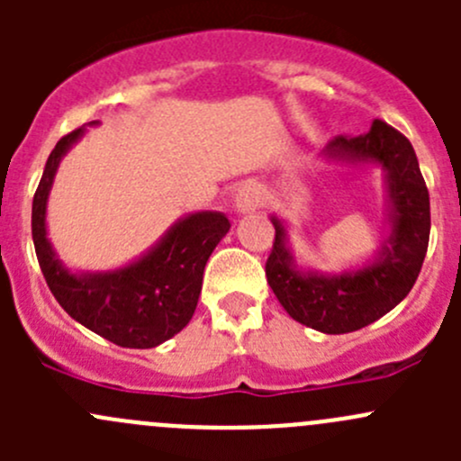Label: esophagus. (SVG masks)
<instances>
[{
    "label": "esophagus",
    "instance_id": "1",
    "mask_svg": "<svg viewBox=\"0 0 461 461\" xmlns=\"http://www.w3.org/2000/svg\"><path fill=\"white\" fill-rule=\"evenodd\" d=\"M260 204V196L254 187H243L239 194H236V209L243 213L257 212Z\"/></svg>",
    "mask_w": 461,
    "mask_h": 461
}]
</instances>
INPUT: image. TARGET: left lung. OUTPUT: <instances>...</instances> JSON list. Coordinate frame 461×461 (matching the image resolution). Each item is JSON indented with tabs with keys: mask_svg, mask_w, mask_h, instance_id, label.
Wrapping results in <instances>:
<instances>
[{
	"mask_svg": "<svg viewBox=\"0 0 461 461\" xmlns=\"http://www.w3.org/2000/svg\"><path fill=\"white\" fill-rule=\"evenodd\" d=\"M328 156L373 160L388 171L393 234L381 258L341 276L303 274L287 252L285 230L272 218L276 234L265 276L292 319L325 334H346L375 323L412 290L429 249L430 198L411 140L384 120H373L361 136H337Z\"/></svg>",
	"mask_w": 461,
	"mask_h": 461,
	"instance_id": "obj_1",
	"label": "left lung"
}]
</instances>
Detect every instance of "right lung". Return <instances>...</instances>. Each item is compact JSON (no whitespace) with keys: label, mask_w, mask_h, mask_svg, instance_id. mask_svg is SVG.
<instances>
[{"label":"right lung","mask_w":461,"mask_h":461,"mask_svg":"<svg viewBox=\"0 0 461 461\" xmlns=\"http://www.w3.org/2000/svg\"><path fill=\"white\" fill-rule=\"evenodd\" d=\"M85 129L59 138L32 196V243L46 285L88 330L122 348H156L178 334L198 305L204 263L230 231V218L198 212L183 218L147 257L109 274L67 272L46 239V198L59 160Z\"/></svg>","instance_id":"obj_1"}]
</instances>
